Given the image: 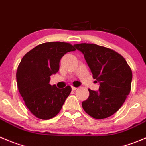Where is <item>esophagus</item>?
<instances>
[{
  "mask_svg": "<svg viewBox=\"0 0 146 146\" xmlns=\"http://www.w3.org/2000/svg\"><path fill=\"white\" fill-rule=\"evenodd\" d=\"M77 89V87H74V86H72V90H76Z\"/></svg>",
  "mask_w": 146,
  "mask_h": 146,
  "instance_id": "esophagus-1",
  "label": "esophagus"
}]
</instances>
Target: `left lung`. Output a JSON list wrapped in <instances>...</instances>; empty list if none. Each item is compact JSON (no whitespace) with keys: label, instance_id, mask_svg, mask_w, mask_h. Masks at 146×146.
<instances>
[{"label":"left lung","instance_id":"8db88e82","mask_svg":"<svg viewBox=\"0 0 146 146\" xmlns=\"http://www.w3.org/2000/svg\"><path fill=\"white\" fill-rule=\"evenodd\" d=\"M84 54L99 90L89 89L90 95L82 105L89 115L104 119L115 113L131 89L132 71L123 56L110 48L93 44H75Z\"/></svg>","mask_w":146,"mask_h":146}]
</instances>
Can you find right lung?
I'll return each mask as SVG.
<instances>
[{"label": "right lung", "mask_w": 146, "mask_h": 146, "mask_svg": "<svg viewBox=\"0 0 146 146\" xmlns=\"http://www.w3.org/2000/svg\"><path fill=\"white\" fill-rule=\"evenodd\" d=\"M75 50L69 43L47 42L34 47L22 58L16 72L18 89L28 109L38 118L55 117L70 94V86L59 89L49 82L59 71L62 56Z\"/></svg>", "instance_id": "right-lung-1"}]
</instances>
